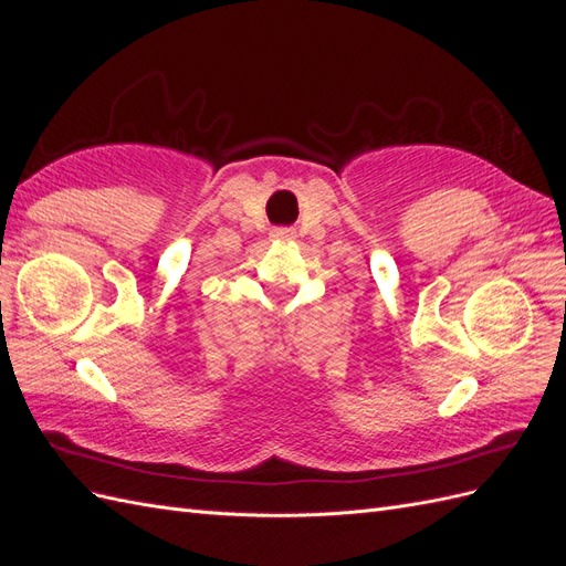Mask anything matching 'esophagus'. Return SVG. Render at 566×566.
<instances>
[{
    "instance_id": "1",
    "label": "esophagus",
    "mask_w": 566,
    "mask_h": 566,
    "mask_svg": "<svg viewBox=\"0 0 566 566\" xmlns=\"http://www.w3.org/2000/svg\"><path fill=\"white\" fill-rule=\"evenodd\" d=\"M271 238H279V241H290V238H295V229L279 227V229L271 231Z\"/></svg>"
}]
</instances>
